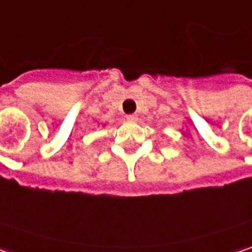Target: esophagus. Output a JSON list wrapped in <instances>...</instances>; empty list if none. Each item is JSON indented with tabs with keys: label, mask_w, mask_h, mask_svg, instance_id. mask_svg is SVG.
<instances>
[{
	"label": "esophagus",
	"mask_w": 252,
	"mask_h": 252,
	"mask_svg": "<svg viewBox=\"0 0 252 252\" xmlns=\"http://www.w3.org/2000/svg\"><path fill=\"white\" fill-rule=\"evenodd\" d=\"M126 120H128V121H137L138 117L137 114H128L126 115Z\"/></svg>",
	"instance_id": "esophagus-1"
}]
</instances>
